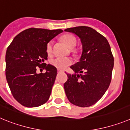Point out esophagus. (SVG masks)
Segmentation results:
<instances>
[{
	"mask_svg": "<svg viewBox=\"0 0 130 130\" xmlns=\"http://www.w3.org/2000/svg\"><path fill=\"white\" fill-rule=\"evenodd\" d=\"M57 72H58V73H61V72H62V70H57Z\"/></svg>",
	"mask_w": 130,
	"mask_h": 130,
	"instance_id": "obj_1",
	"label": "esophagus"
}]
</instances>
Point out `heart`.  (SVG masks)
<instances>
[{
  "mask_svg": "<svg viewBox=\"0 0 130 130\" xmlns=\"http://www.w3.org/2000/svg\"><path fill=\"white\" fill-rule=\"evenodd\" d=\"M62 40L66 43L70 49L75 48L77 44V40L75 36L72 34H64L62 36ZM53 42L50 40L47 42L46 45V51L48 55H51L53 52ZM72 63V60L69 58L65 57H57L50 60V64L58 70H64L65 68L71 65Z\"/></svg>",
  "mask_w": 130,
  "mask_h": 130,
  "instance_id": "b5f03b06",
  "label": "heart"
}]
</instances>
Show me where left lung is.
Instances as JSON below:
<instances>
[{
	"instance_id": "1",
	"label": "left lung",
	"mask_w": 130,
	"mask_h": 130,
	"mask_svg": "<svg viewBox=\"0 0 130 130\" xmlns=\"http://www.w3.org/2000/svg\"><path fill=\"white\" fill-rule=\"evenodd\" d=\"M81 40L83 51L79 62L71 66L75 74H68L64 85L72 104L85 107L94 105L104 96L111 81L114 58L104 36L85 26L66 28Z\"/></svg>"
}]
</instances>
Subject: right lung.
<instances>
[{
	"instance_id": "1",
	"label": "right lung",
	"mask_w": 130,
	"mask_h": 130,
	"mask_svg": "<svg viewBox=\"0 0 130 130\" xmlns=\"http://www.w3.org/2000/svg\"><path fill=\"white\" fill-rule=\"evenodd\" d=\"M62 30L30 28L16 36L6 53V77L13 98L22 105L36 107L49 100L57 70L51 64L46 72L36 73L47 59L46 45Z\"/></svg>"
}]
</instances>
